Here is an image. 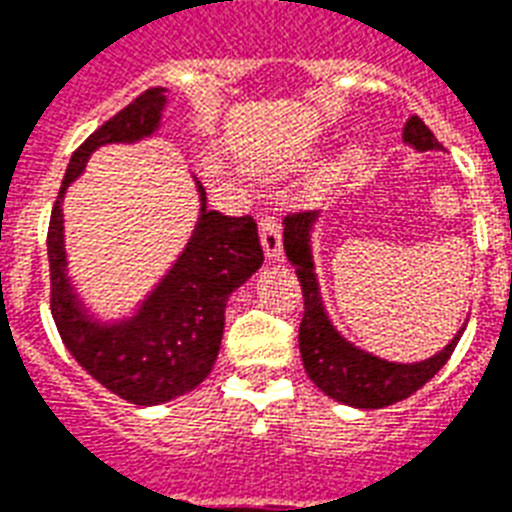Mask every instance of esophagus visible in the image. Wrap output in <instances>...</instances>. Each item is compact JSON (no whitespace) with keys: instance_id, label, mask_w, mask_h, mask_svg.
<instances>
[{"instance_id":"esophagus-1","label":"esophagus","mask_w":512,"mask_h":512,"mask_svg":"<svg viewBox=\"0 0 512 512\" xmlns=\"http://www.w3.org/2000/svg\"><path fill=\"white\" fill-rule=\"evenodd\" d=\"M260 241H263L265 255L276 260L281 255V220L273 215L260 217Z\"/></svg>"}]
</instances>
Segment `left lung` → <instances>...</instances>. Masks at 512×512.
<instances>
[{"instance_id": "1", "label": "left lung", "mask_w": 512, "mask_h": 512, "mask_svg": "<svg viewBox=\"0 0 512 512\" xmlns=\"http://www.w3.org/2000/svg\"><path fill=\"white\" fill-rule=\"evenodd\" d=\"M404 143L417 151L441 148L436 135L428 130V124L422 122L420 116H412L406 122ZM316 217H319L316 209L289 212L284 217V249L295 265L305 297V313L300 321V356H303L305 372L329 398L356 406V409H382V406L404 401L449 361L465 329H460L441 353L425 358L420 364H393L350 345L345 337L337 335V329L324 313L319 281L313 273L311 228Z\"/></svg>"}]
</instances>
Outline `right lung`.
I'll return each instance as SVG.
<instances>
[{"instance_id": "obj_1", "label": "right lung", "mask_w": 512, "mask_h": 512, "mask_svg": "<svg viewBox=\"0 0 512 512\" xmlns=\"http://www.w3.org/2000/svg\"><path fill=\"white\" fill-rule=\"evenodd\" d=\"M164 87L140 92L106 124H100L68 162L47 228L50 311L71 356L124 401L154 406L172 401L204 382L215 366L225 327V303L263 265V247L252 215L231 217L204 207L188 247L172 271L140 305L138 316L103 327L84 316L66 279L63 252V193L82 175L98 146L132 143L159 127L167 103Z\"/></svg>"}]
</instances>
